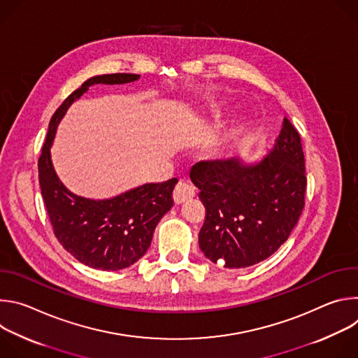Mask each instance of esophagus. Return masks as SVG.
Segmentation results:
<instances>
[{
	"label": "esophagus",
	"instance_id": "obj_1",
	"mask_svg": "<svg viewBox=\"0 0 358 358\" xmlns=\"http://www.w3.org/2000/svg\"><path fill=\"white\" fill-rule=\"evenodd\" d=\"M194 195H195L194 188H192L189 184L182 182V181H180V182L176 185L174 191H173V198H174V202H176V203L187 202V201H189L191 198H194Z\"/></svg>",
	"mask_w": 358,
	"mask_h": 358
}]
</instances>
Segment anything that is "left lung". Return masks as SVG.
<instances>
[{"label":"left lung","instance_id":"8db88e82","mask_svg":"<svg viewBox=\"0 0 358 358\" xmlns=\"http://www.w3.org/2000/svg\"><path fill=\"white\" fill-rule=\"evenodd\" d=\"M189 177L206 207L199 248L225 268H246L269 258L286 242L304 208L303 147L287 117L261 163L199 162Z\"/></svg>","mask_w":358,"mask_h":358}]
</instances>
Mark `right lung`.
Returning <instances> with one entry per match:
<instances>
[{
	"label": "right lung",
	"mask_w": 358,
	"mask_h": 358,
	"mask_svg": "<svg viewBox=\"0 0 358 358\" xmlns=\"http://www.w3.org/2000/svg\"><path fill=\"white\" fill-rule=\"evenodd\" d=\"M134 73L93 76L71 93L49 122L46 140L38 159V177L45 208L59 243L86 266L119 271L133 265L147 252L159 221L173 207L177 178L144 184L110 199H87L72 194L50 163L57 126L68 108L92 85H120L137 80Z\"/></svg>",
	"instance_id": "right-lung-1"
}]
</instances>
